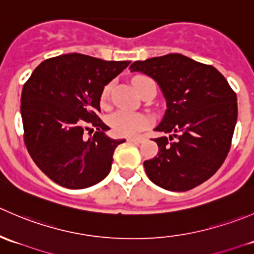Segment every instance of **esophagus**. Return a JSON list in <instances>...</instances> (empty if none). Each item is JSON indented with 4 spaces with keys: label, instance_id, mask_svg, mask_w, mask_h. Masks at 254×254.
Masks as SVG:
<instances>
[{
    "label": "esophagus",
    "instance_id": "esophagus-1",
    "mask_svg": "<svg viewBox=\"0 0 254 254\" xmlns=\"http://www.w3.org/2000/svg\"><path fill=\"white\" fill-rule=\"evenodd\" d=\"M143 140H145V137L143 136H132V137H127V141L129 142H142Z\"/></svg>",
    "mask_w": 254,
    "mask_h": 254
}]
</instances>
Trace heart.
Returning <instances> with one entry per match:
<instances>
[{"instance_id": "obj_1", "label": "heart", "mask_w": 254, "mask_h": 254, "mask_svg": "<svg viewBox=\"0 0 254 254\" xmlns=\"http://www.w3.org/2000/svg\"><path fill=\"white\" fill-rule=\"evenodd\" d=\"M139 78L142 77L141 76L135 77L132 79V83H135ZM109 91H111V86L104 87L103 92H102V101H106L108 98ZM109 124L115 134L122 135V136H129V135H134L145 129L148 124V119L142 113L122 109L112 115L109 119Z\"/></svg>"}]
</instances>
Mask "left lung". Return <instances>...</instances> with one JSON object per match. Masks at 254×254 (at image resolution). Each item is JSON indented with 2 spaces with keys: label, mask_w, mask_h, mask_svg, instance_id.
<instances>
[{
  "label": "left lung",
  "mask_w": 254,
  "mask_h": 254,
  "mask_svg": "<svg viewBox=\"0 0 254 254\" xmlns=\"http://www.w3.org/2000/svg\"><path fill=\"white\" fill-rule=\"evenodd\" d=\"M130 72L153 78L166 99L165 115L156 131L160 151L143 162L146 175L158 187L186 191L221 167L237 123V97L215 67L182 54L135 61Z\"/></svg>",
  "instance_id": "1"
}]
</instances>
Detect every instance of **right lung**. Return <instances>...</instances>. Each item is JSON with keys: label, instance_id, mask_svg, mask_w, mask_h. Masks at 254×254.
Here are the masks:
<instances>
[{"label": "right lung", "instance_id": "add662e5", "mask_svg": "<svg viewBox=\"0 0 254 254\" xmlns=\"http://www.w3.org/2000/svg\"><path fill=\"white\" fill-rule=\"evenodd\" d=\"M130 61H106L72 53L43 61L23 86L20 97L24 142L35 165L51 181L83 189L103 181L113 155L125 139L106 134L98 117L104 86ZM89 125L97 129L83 136Z\"/></svg>", "mask_w": 254, "mask_h": 254}]
</instances>
